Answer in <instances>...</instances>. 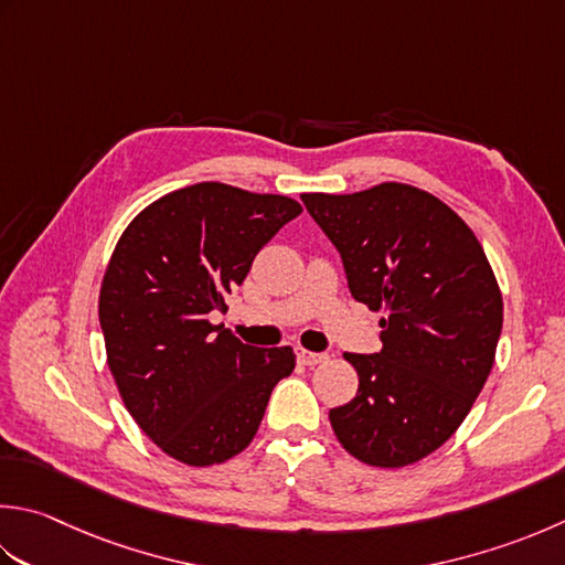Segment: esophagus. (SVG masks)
I'll use <instances>...</instances> for the list:
<instances>
[{"label":"esophagus","instance_id":"esophagus-1","mask_svg":"<svg viewBox=\"0 0 565 565\" xmlns=\"http://www.w3.org/2000/svg\"><path fill=\"white\" fill-rule=\"evenodd\" d=\"M328 352H308V350H298V362L308 364V367H316V364L326 362Z\"/></svg>","mask_w":565,"mask_h":565}]
</instances>
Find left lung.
<instances>
[{
  "instance_id": "left-lung-1",
  "label": "left lung",
  "mask_w": 565,
  "mask_h": 565,
  "mask_svg": "<svg viewBox=\"0 0 565 565\" xmlns=\"http://www.w3.org/2000/svg\"><path fill=\"white\" fill-rule=\"evenodd\" d=\"M301 201L340 252L352 298L386 311L382 350L345 355L360 386L330 424L367 466H412L456 434L490 377L502 333L490 262L472 230L414 185Z\"/></svg>"
}]
</instances>
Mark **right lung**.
I'll return each instance as SVG.
<instances>
[{"label": "right lung", "mask_w": 565, "mask_h": 565, "mask_svg": "<svg viewBox=\"0 0 565 565\" xmlns=\"http://www.w3.org/2000/svg\"><path fill=\"white\" fill-rule=\"evenodd\" d=\"M301 205L286 195L195 183L131 220L99 289L107 364L127 412L171 458L205 468L245 450L291 348H252L210 313Z\"/></svg>", "instance_id": "add662e5"}]
</instances>
